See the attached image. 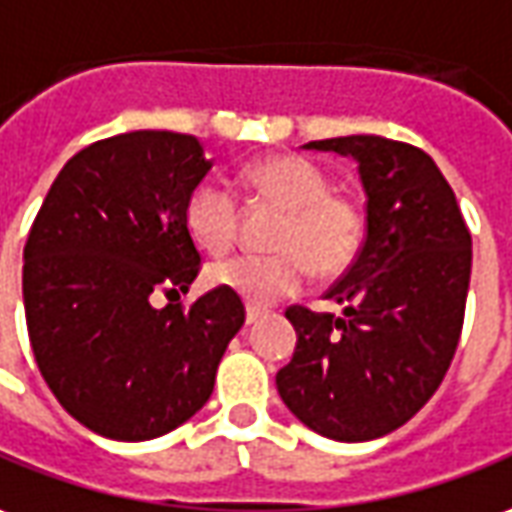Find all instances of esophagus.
<instances>
[{
    "mask_svg": "<svg viewBox=\"0 0 512 512\" xmlns=\"http://www.w3.org/2000/svg\"><path fill=\"white\" fill-rule=\"evenodd\" d=\"M262 309H256V306H248V312H245V323H248V326H253V323H256V320H262Z\"/></svg>",
    "mask_w": 512,
    "mask_h": 512,
    "instance_id": "34e87169",
    "label": "esophagus"
}]
</instances>
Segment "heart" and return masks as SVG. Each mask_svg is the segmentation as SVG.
<instances>
[{"instance_id": "1", "label": "heart", "mask_w": 512, "mask_h": 512, "mask_svg": "<svg viewBox=\"0 0 512 512\" xmlns=\"http://www.w3.org/2000/svg\"><path fill=\"white\" fill-rule=\"evenodd\" d=\"M250 192L273 200L287 217L278 225L273 256L239 253L206 270L211 287L236 292L250 306H270L301 292L315 267L340 273L354 262L362 239L357 203L329 192V175L301 155H270L242 172ZM186 231L209 253H225L239 231V206L220 181H203L192 189L183 209Z\"/></svg>"}]
</instances>
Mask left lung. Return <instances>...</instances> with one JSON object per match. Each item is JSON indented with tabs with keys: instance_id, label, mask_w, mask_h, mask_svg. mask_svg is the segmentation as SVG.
I'll return each instance as SVG.
<instances>
[{
	"instance_id": "obj_1",
	"label": "left lung",
	"mask_w": 512,
	"mask_h": 512,
	"mask_svg": "<svg viewBox=\"0 0 512 512\" xmlns=\"http://www.w3.org/2000/svg\"><path fill=\"white\" fill-rule=\"evenodd\" d=\"M354 158L365 189V242L326 292L343 315L290 306L295 354L278 396L312 432L343 443L404 426L443 382L460 343L471 234L438 164L382 136L303 144Z\"/></svg>"
}]
</instances>
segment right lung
<instances>
[{
    "label": "right lung",
    "mask_w": 512,
    "mask_h": 512,
    "mask_svg": "<svg viewBox=\"0 0 512 512\" xmlns=\"http://www.w3.org/2000/svg\"><path fill=\"white\" fill-rule=\"evenodd\" d=\"M209 169L195 136L119 133L63 164L30 228L21 292L35 362L102 438L139 443L189 421L245 323L231 290L172 301L200 270L183 209Z\"/></svg>",
    "instance_id": "obj_1"
}]
</instances>
